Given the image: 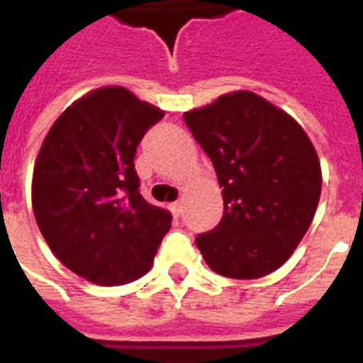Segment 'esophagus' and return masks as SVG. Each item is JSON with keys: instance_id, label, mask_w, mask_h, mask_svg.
<instances>
[{"instance_id": "1", "label": "esophagus", "mask_w": 363, "mask_h": 363, "mask_svg": "<svg viewBox=\"0 0 363 363\" xmlns=\"http://www.w3.org/2000/svg\"><path fill=\"white\" fill-rule=\"evenodd\" d=\"M171 213H173L175 217H181L182 215V201L181 200H177L171 203Z\"/></svg>"}]
</instances>
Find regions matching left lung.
Returning a JSON list of instances; mask_svg holds the SVG:
<instances>
[{
  "label": "left lung",
  "mask_w": 363,
  "mask_h": 363,
  "mask_svg": "<svg viewBox=\"0 0 363 363\" xmlns=\"http://www.w3.org/2000/svg\"><path fill=\"white\" fill-rule=\"evenodd\" d=\"M213 162L225 213L196 245L213 272L253 280L280 268L308 230L322 192L303 127L262 96L236 91L182 116Z\"/></svg>",
  "instance_id": "1"
}]
</instances>
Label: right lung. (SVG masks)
I'll return each instance as SVG.
<instances>
[{
  "mask_svg": "<svg viewBox=\"0 0 363 363\" xmlns=\"http://www.w3.org/2000/svg\"><path fill=\"white\" fill-rule=\"evenodd\" d=\"M160 108L123 87H102L66 108L41 145L32 207L66 268L99 286H121L152 268L171 215L140 196L135 154Z\"/></svg>",
  "mask_w": 363,
  "mask_h": 363,
  "instance_id": "obj_1",
  "label": "right lung"
}]
</instances>
